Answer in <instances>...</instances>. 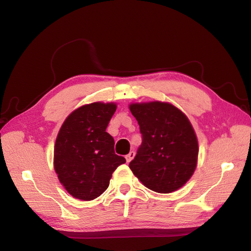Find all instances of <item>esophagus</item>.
I'll list each match as a JSON object with an SVG mask.
<instances>
[{
	"mask_svg": "<svg viewBox=\"0 0 251 251\" xmlns=\"http://www.w3.org/2000/svg\"><path fill=\"white\" fill-rule=\"evenodd\" d=\"M133 157H135V152H133V151H131V152H129V154H127V155L125 156L126 161H127V162H130L131 159L133 158Z\"/></svg>",
	"mask_w": 251,
	"mask_h": 251,
	"instance_id": "obj_1",
	"label": "esophagus"
}]
</instances>
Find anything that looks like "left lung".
<instances>
[{
    "label": "left lung",
    "mask_w": 251,
    "mask_h": 251,
    "mask_svg": "<svg viewBox=\"0 0 251 251\" xmlns=\"http://www.w3.org/2000/svg\"><path fill=\"white\" fill-rule=\"evenodd\" d=\"M142 143L129 168L142 184L159 194L176 191L197 166L198 140L189 120L171 103H132Z\"/></svg>",
    "instance_id": "1"
}]
</instances>
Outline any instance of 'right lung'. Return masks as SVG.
<instances>
[{"instance_id":"add662e5","label":"right lung","mask_w":251,"mask_h":251,"mask_svg":"<svg viewBox=\"0 0 251 251\" xmlns=\"http://www.w3.org/2000/svg\"><path fill=\"white\" fill-rule=\"evenodd\" d=\"M114 103L94 102L67 116L54 145V170L73 197L91 201L108 188L112 173L125 164L114 152V139L106 131Z\"/></svg>"}]
</instances>
